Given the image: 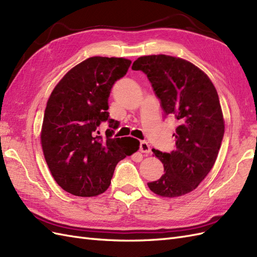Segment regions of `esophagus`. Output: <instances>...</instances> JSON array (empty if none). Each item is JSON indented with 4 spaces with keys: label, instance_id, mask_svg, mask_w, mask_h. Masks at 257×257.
Listing matches in <instances>:
<instances>
[{
    "label": "esophagus",
    "instance_id": "esophagus-1",
    "mask_svg": "<svg viewBox=\"0 0 257 257\" xmlns=\"http://www.w3.org/2000/svg\"><path fill=\"white\" fill-rule=\"evenodd\" d=\"M140 150L141 153H144L148 155L150 153V147H149V144L146 141H142L140 144Z\"/></svg>",
    "mask_w": 257,
    "mask_h": 257
}]
</instances>
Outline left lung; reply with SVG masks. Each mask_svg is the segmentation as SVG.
<instances>
[{
	"label": "left lung",
	"instance_id": "1",
	"mask_svg": "<svg viewBox=\"0 0 257 257\" xmlns=\"http://www.w3.org/2000/svg\"><path fill=\"white\" fill-rule=\"evenodd\" d=\"M134 71L147 75L166 115H173L177 149H153L164 164L165 174L147 183L164 197L182 196L195 190L215 165L224 133L219 97L209 77L191 62L158 54L137 59Z\"/></svg>",
	"mask_w": 257,
	"mask_h": 257
}]
</instances>
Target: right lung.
Returning a JSON list of instances; mask_svg holds the SVG:
<instances>
[{
  "mask_svg": "<svg viewBox=\"0 0 257 257\" xmlns=\"http://www.w3.org/2000/svg\"><path fill=\"white\" fill-rule=\"evenodd\" d=\"M131 63L92 56L68 71L48 100L40 136L43 155L55 182L73 195L107 191L117 162L140 148L133 137L112 139L117 122L108 112L111 88ZM105 120L109 128L102 138L97 127Z\"/></svg>",
  "mask_w": 257,
  "mask_h": 257,
  "instance_id": "1",
  "label": "right lung"
}]
</instances>
